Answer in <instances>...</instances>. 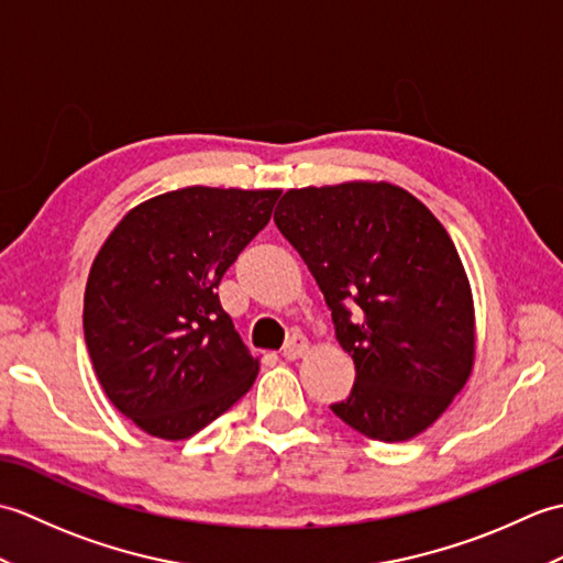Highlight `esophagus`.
<instances>
[{
	"label": "esophagus",
	"instance_id": "34e87169",
	"mask_svg": "<svg viewBox=\"0 0 563 563\" xmlns=\"http://www.w3.org/2000/svg\"><path fill=\"white\" fill-rule=\"evenodd\" d=\"M309 349V343L305 336H292L288 343L283 345V357L285 361H297V357H302Z\"/></svg>",
	"mask_w": 563,
	"mask_h": 563
}]
</instances>
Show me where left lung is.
<instances>
[{
  "label": "left lung",
  "instance_id": "8db88e82",
  "mask_svg": "<svg viewBox=\"0 0 563 563\" xmlns=\"http://www.w3.org/2000/svg\"><path fill=\"white\" fill-rule=\"evenodd\" d=\"M273 220L314 275L355 363L351 397L331 411L382 442L423 433L474 365L472 288L445 227L385 181L290 188Z\"/></svg>",
  "mask_w": 563,
  "mask_h": 563
}]
</instances>
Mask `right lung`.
Listing matches in <instances>:
<instances>
[{"mask_svg": "<svg viewBox=\"0 0 563 563\" xmlns=\"http://www.w3.org/2000/svg\"><path fill=\"white\" fill-rule=\"evenodd\" d=\"M280 190L188 186L140 202L84 292V341L106 397L145 433L186 440L254 385L258 361L214 292Z\"/></svg>", "mask_w": 563, "mask_h": 563, "instance_id": "1", "label": "right lung"}]
</instances>
